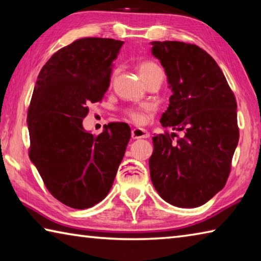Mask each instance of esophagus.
<instances>
[{
  "instance_id": "obj_1",
  "label": "esophagus",
  "mask_w": 261,
  "mask_h": 261,
  "mask_svg": "<svg viewBox=\"0 0 261 261\" xmlns=\"http://www.w3.org/2000/svg\"><path fill=\"white\" fill-rule=\"evenodd\" d=\"M132 139H141V138H148L149 134L145 129H140V127H136L131 131Z\"/></svg>"
}]
</instances>
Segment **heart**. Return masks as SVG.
<instances>
[{"label":"heart","mask_w":261,"mask_h":261,"mask_svg":"<svg viewBox=\"0 0 261 261\" xmlns=\"http://www.w3.org/2000/svg\"><path fill=\"white\" fill-rule=\"evenodd\" d=\"M158 70H161L160 68L158 67L155 63H153V62H143V63L139 64V68H138V71L140 77L143 78V81H145L149 74L158 71ZM154 110V108L152 106L146 105L144 106V107L141 108H129L125 110V115L127 117H129V120L137 123V124H143V123L146 122L147 120V115L149 113H152Z\"/></svg>","instance_id":"1"}]
</instances>
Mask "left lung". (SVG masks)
Returning a JSON list of instances; mask_svg holds the SVG:
<instances>
[{
  "instance_id": "8db88e82",
  "label": "left lung",
  "mask_w": 261,
  "mask_h": 261,
  "mask_svg": "<svg viewBox=\"0 0 261 261\" xmlns=\"http://www.w3.org/2000/svg\"><path fill=\"white\" fill-rule=\"evenodd\" d=\"M151 43L173 91L160 122L182 134L166 131L153 137L152 183L171 205L201 206L223 189L230 174L240 138L235 95L218 63L200 47Z\"/></svg>"
}]
</instances>
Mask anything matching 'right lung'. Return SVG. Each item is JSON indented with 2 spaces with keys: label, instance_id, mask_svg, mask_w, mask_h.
<instances>
[{
  "label": "right lung",
  "instance_id": "add662e5",
  "mask_svg": "<svg viewBox=\"0 0 261 261\" xmlns=\"http://www.w3.org/2000/svg\"><path fill=\"white\" fill-rule=\"evenodd\" d=\"M123 41L84 38L53 54L35 83L28 113L29 155L48 191L71 208L105 199L131 138L123 122L93 136L83 127L88 105L102 100Z\"/></svg>",
  "mask_w": 261,
  "mask_h": 261
}]
</instances>
